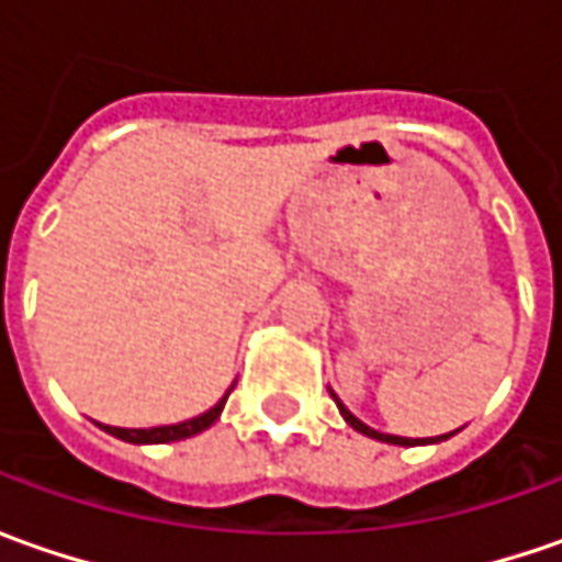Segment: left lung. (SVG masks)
<instances>
[{
	"label": "left lung",
	"instance_id": "left-lung-1",
	"mask_svg": "<svg viewBox=\"0 0 562 562\" xmlns=\"http://www.w3.org/2000/svg\"><path fill=\"white\" fill-rule=\"evenodd\" d=\"M331 397H335L337 409H340V416H344V422H347L350 428H357L359 435H366V438H375V441H381V443H397V447H419V443H441V441H447L450 435H457V431H450V435H438V438H400V435H384V431H375V428H369V425H366L362 419H357V416H353V413H350V409H347V406H344V403L337 400L335 391H331Z\"/></svg>",
	"mask_w": 562,
	"mask_h": 562
}]
</instances>
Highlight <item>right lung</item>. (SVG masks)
Masks as SVG:
<instances>
[{"label":"right lung","instance_id":"add662e5","mask_svg":"<svg viewBox=\"0 0 562 562\" xmlns=\"http://www.w3.org/2000/svg\"><path fill=\"white\" fill-rule=\"evenodd\" d=\"M231 394V391H227ZM227 394L212 409H205L200 416H193V419L178 422V425H156V428H112V425H99L102 431H109L112 438H121V441L127 443H171V441H184V438H193V435H200L205 431L212 422L222 416V409H225V400Z\"/></svg>","mask_w":562,"mask_h":562}]
</instances>
